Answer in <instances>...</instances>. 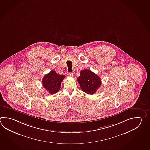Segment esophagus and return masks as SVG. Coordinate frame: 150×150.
<instances>
[{
	"label": "esophagus",
	"mask_w": 150,
	"mask_h": 150,
	"mask_svg": "<svg viewBox=\"0 0 150 150\" xmlns=\"http://www.w3.org/2000/svg\"><path fill=\"white\" fill-rule=\"evenodd\" d=\"M68 75L69 76H73V73H68Z\"/></svg>",
	"instance_id": "esophagus-1"
}]
</instances>
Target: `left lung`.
I'll use <instances>...</instances> for the list:
<instances>
[{"label": "left lung", "mask_w": 150, "mask_h": 150, "mask_svg": "<svg viewBox=\"0 0 150 150\" xmlns=\"http://www.w3.org/2000/svg\"><path fill=\"white\" fill-rule=\"evenodd\" d=\"M80 74L77 81L82 90L89 95H93L101 86L100 77L89 69L81 70Z\"/></svg>", "instance_id": "left-lung-1"}]
</instances>
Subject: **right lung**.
<instances>
[{
  "label": "right lung",
  "mask_w": 150,
  "mask_h": 150,
  "mask_svg": "<svg viewBox=\"0 0 150 150\" xmlns=\"http://www.w3.org/2000/svg\"><path fill=\"white\" fill-rule=\"evenodd\" d=\"M65 76L59 75L54 70H51L45 75L42 79L43 87L47 90L50 94H54L60 89V86Z\"/></svg>",
  "instance_id": "1"
}]
</instances>
